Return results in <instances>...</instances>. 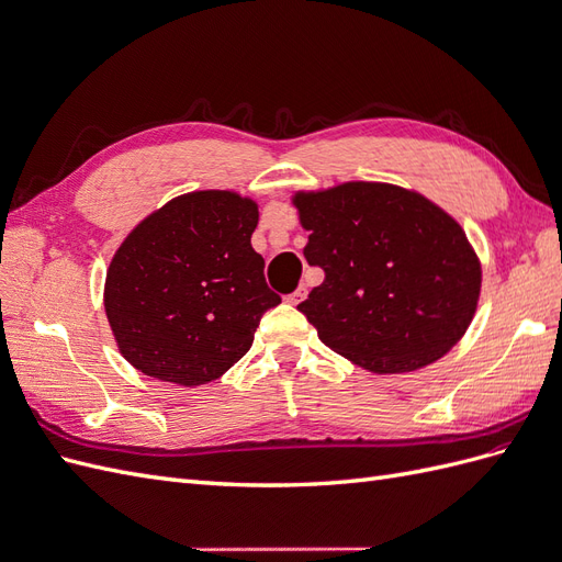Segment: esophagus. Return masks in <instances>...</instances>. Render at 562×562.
<instances>
[{
    "mask_svg": "<svg viewBox=\"0 0 562 562\" xmlns=\"http://www.w3.org/2000/svg\"><path fill=\"white\" fill-rule=\"evenodd\" d=\"M304 297H307V288H304V285H300V288H297V291H293L291 295H288V297H285V302H288V304H300V302H302Z\"/></svg>",
    "mask_w": 562,
    "mask_h": 562,
    "instance_id": "esophagus-1",
    "label": "esophagus"
}]
</instances>
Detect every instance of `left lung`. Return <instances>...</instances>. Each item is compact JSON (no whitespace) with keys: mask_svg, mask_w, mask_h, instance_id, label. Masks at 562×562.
I'll return each mask as SVG.
<instances>
[{"mask_svg":"<svg viewBox=\"0 0 562 562\" xmlns=\"http://www.w3.org/2000/svg\"><path fill=\"white\" fill-rule=\"evenodd\" d=\"M323 279L297 304L321 342L372 372L438 361L469 328L481 265L467 234L424 196L382 182L297 194Z\"/></svg>","mask_w":562,"mask_h":562,"instance_id":"1","label":"left lung"}]
</instances>
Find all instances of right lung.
<instances>
[{"label":"right lung","instance_id":"add662e5","mask_svg":"<svg viewBox=\"0 0 562 562\" xmlns=\"http://www.w3.org/2000/svg\"><path fill=\"white\" fill-rule=\"evenodd\" d=\"M258 206L232 192L168 201L116 250L105 312L124 359L182 386L217 380L250 349L281 297L250 246Z\"/></svg>","mask_w":562,"mask_h":562}]
</instances>
